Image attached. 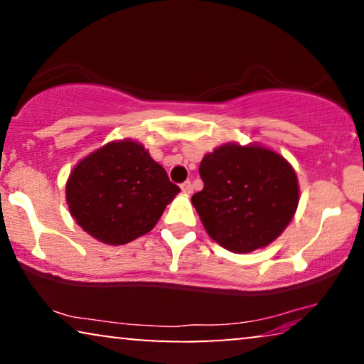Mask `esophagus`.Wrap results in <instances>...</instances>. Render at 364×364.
Returning <instances> with one entry per match:
<instances>
[{
  "instance_id": "esophagus-1",
  "label": "esophagus",
  "mask_w": 364,
  "mask_h": 364,
  "mask_svg": "<svg viewBox=\"0 0 364 364\" xmlns=\"http://www.w3.org/2000/svg\"><path fill=\"white\" fill-rule=\"evenodd\" d=\"M181 187H182V192H183V193H187V196H188V193H192V191H193V187H192L191 181H186V182L182 183Z\"/></svg>"
}]
</instances>
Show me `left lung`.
<instances>
[{
  "label": "left lung",
  "mask_w": 364,
  "mask_h": 364,
  "mask_svg": "<svg viewBox=\"0 0 364 364\" xmlns=\"http://www.w3.org/2000/svg\"><path fill=\"white\" fill-rule=\"evenodd\" d=\"M203 188L192 203L208 235L237 253L272 243L298 205L296 173L282 156L260 146L225 144L202 159Z\"/></svg>",
  "instance_id": "obj_1"
}]
</instances>
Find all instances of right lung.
Segmentation results:
<instances>
[{"label": "right lung", "mask_w": 364, "mask_h": 364, "mask_svg": "<svg viewBox=\"0 0 364 364\" xmlns=\"http://www.w3.org/2000/svg\"><path fill=\"white\" fill-rule=\"evenodd\" d=\"M181 192L139 142H111L74 167L66 186L69 212L84 232L124 245L151 232Z\"/></svg>", "instance_id": "1"}]
</instances>
